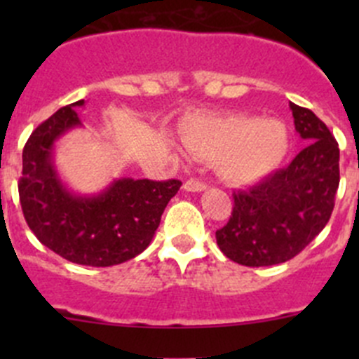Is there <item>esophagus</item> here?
<instances>
[{"label":"esophagus","mask_w":359,"mask_h":359,"mask_svg":"<svg viewBox=\"0 0 359 359\" xmlns=\"http://www.w3.org/2000/svg\"><path fill=\"white\" fill-rule=\"evenodd\" d=\"M206 184L201 182V180L189 179L186 184H184V189L189 191V193H201V191H206Z\"/></svg>","instance_id":"esophagus-1"}]
</instances>
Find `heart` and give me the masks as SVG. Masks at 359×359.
I'll list each match as a JSON object with an SVG mask.
<instances>
[{"label": "heart", "instance_id": "b5f03b06", "mask_svg": "<svg viewBox=\"0 0 359 359\" xmlns=\"http://www.w3.org/2000/svg\"><path fill=\"white\" fill-rule=\"evenodd\" d=\"M179 135L193 156L213 161L231 186H248L276 172L292 151V132L276 118L248 114H193L180 121Z\"/></svg>", "mask_w": 359, "mask_h": 359}]
</instances>
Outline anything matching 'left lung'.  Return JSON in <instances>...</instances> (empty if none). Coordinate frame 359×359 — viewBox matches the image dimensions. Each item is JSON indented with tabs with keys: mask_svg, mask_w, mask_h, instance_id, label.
<instances>
[{
	"mask_svg": "<svg viewBox=\"0 0 359 359\" xmlns=\"http://www.w3.org/2000/svg\"><path fill=\"white\" fill-rule=\"evenodd\" d=\"M293 123L309 146L287 168L233 194L231 219L215 233L227 259L248 267L287 262L330 220L339 189V144L311 109L290 102Z\"/></svg>",
	"mask_w": 359,
	"mask_h": 359,
	"instance_id": "1",
	"label": "left lung"
}]
</instances>
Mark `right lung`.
I'll list each match as a JSON object with an SVG mask.
<instances>
[{"label": "right lung", "instance_id": "1", "mask_svg": "<svg viewBox=\"0 0 359 359\" xmlns=\"http://www.w3.org/2000/svg\"><path fill=\"white\" fill-rule=\"evenodd\" d=\"M62 107L31 133L22 151L19 196L29 229L69 262L109 267L149 247L166 205L182 182L116 179L97 194L67 189L53 163L55 142L81 126L76 107Z\"/></svg>", "mask_w": 359, "mask_h": 359}]
</instances>
